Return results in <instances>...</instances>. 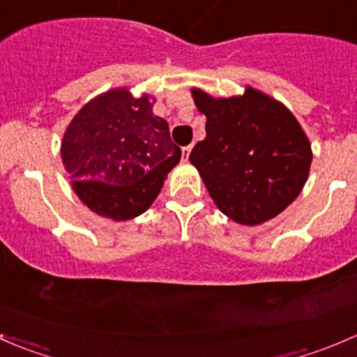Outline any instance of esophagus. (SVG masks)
I'll return each mask as SVG.
<instances>
[{
    "instance_id": "obj_1",
    "label": "esophagus",
    "mask_w": 357,
    "mask_h": 357,
    "mask_svg": "<svg viewBox=\"0 0 357 357\" xmlns=\"http://www.w3.org/2000/svg\"><path fill=\"white\" fill-rule=\"evenodd\" d=\"M192 149H193V145H188V146H185V149H183V157H185V158H188V157H190V152H192Z\"/></svg>"
}]
</instances>
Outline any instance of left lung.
Masks as SVG:
<instances>
[{
    "label": "left lung",
    "mask_w": 357,
    "mask_h": 357,
    "mask_svg": "<svg viewBox=\"0 0 357 357\" xmlns=\"http://www.w3.org/2000/svg\"><path fill=\"white\" fill-rule=\"evenodd\" d=\"M192 95L207 117V136L193 146L190 162L214 204L238 225L276 218L302 192L311 167V143L297 119L250 86L231 98L197 88Z\"/></svg>",
    "instance_id": "obj_1"
}]
</instances>
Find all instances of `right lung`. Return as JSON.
<instances>
[{
	"instance_id": "obj_1",
	"label": "right lung",
	"mask_w": 357,
	"mask_h": 357,
	"mask_svg": "<svg viewBox=\"0 0 357 357\" xmlns=\"http://www.w3.org/2000/svg\"><path fill=\"white\" fill-rule=\"evenodd\" d=\"M155 100L115 88L89 100L67 126L62 162L72 188L93 212L115 221L143 214L181 158Z\"/></svg>"
}]
</instances>
